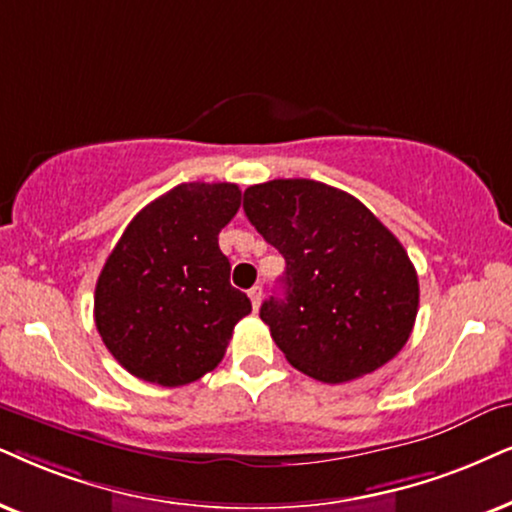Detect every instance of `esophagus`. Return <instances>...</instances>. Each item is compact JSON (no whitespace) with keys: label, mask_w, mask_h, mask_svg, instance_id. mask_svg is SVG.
I'll list each match as a JSON object with an SVG mask.
<instances>
[{"label":"esophagus","mask_w":512,"mask_h":512,"mask_svg":"<svg viewBox=\"0 0 512 512\" xmlns=\"http://www.w3.org/2000/svg\"><path fill=\"white\" fill-rule=\"evenodd\" d=\"M248 297H250V302H252V309H260V302H262V288L260 286H255V288H250L248 290Z\"/></svg>","instance_id":"34e87169"}]
</instances>
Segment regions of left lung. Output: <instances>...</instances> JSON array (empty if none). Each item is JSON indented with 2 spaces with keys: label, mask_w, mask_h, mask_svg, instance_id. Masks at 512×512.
Masks as SVG:
<instances>
[{
  "label": "left lung",
  "mask_w": 512,
  "mask_h": 512,
  "mask_svg": "<svg viewBox=\"0 0 512 512\" xmlns=\"http://www.w3.org/2000/svg\"><path fill=\"white\" fill-rule=\"evenodd\" d=\"M243 210L286 260L283 297L260 319L297 371L338 385L397 357L416 323L418 276L364 203L321 181L274 179L245 189Z\"/></svg>",
  "instance_id": "8db88e82"
}]
</instances>
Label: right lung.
<instances>
[{"label": "right lung", "mask_w": 512, "mask_h": 512, "mask_svg": "<svg viewBox=\"0 0 512 512\" xmlns=\"http://www.w3.org/2000/svg\"><path fill=\"white\" fill-rule=\"evenodd\" d=\"M241 208L236 184H179L129 222L94 293L103 345L129 373L189 385L222 361L248 295L229 283L219 231Z\"/></svg>", "instance_id": "1"}]
</instances>
